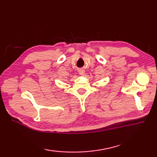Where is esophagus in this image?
Segmentation results:
<instances>
[{
    "mask_svg": "<svg viewBox=\"0 0 157 157\" xmlns=\"http://www.w3.org/2000/svg\"><path fill=\"white\" fill-rule=\"evenodd\" d=\"M84 73H85V71H84V69H79V73L80 75H84Z\"/></svg>",
    "mask_w": 157,
    "mask_h": 157,
    "instance_id": "1",
    "label": "esophagus"
}]
</instances>
